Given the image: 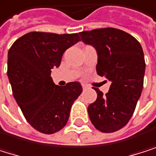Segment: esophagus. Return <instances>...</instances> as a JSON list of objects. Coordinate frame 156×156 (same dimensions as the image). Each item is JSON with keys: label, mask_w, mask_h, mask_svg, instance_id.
<instances>
[{"label": "esophagus", "mask_w": 156, "mask_h": 156, "mask_svg": "<svg viewBox=\"0 0 156 156\" xmlns=\"http://www.w3.org/2000/svg\"><path fill=\"white\" fill-rule=\"evenodd\" d=\"M82 87H83V90L87 88V85H85V84H82Z\"/></svg>", "instance_id": "obj_1"}]
</instances>
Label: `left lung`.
<instances>
[{
    "mask_svg": "<svg viewBox=\"0 0 156 156\" xmlns=\"http://www.w3.org/2000/svg\"><path fill=\"white\" fill-rule=\"evenodd\" d=\"M79 34L85 44L97 51L98 74L112 83L106 95L94 87L98 97L87 108L89 119L101 132H115L128 123L141 95L145 73L142 47L133 36L118 29H96Z\"/></svg>",
    "mask_w": 156,
    "mask_h": 156,
    "instance_id": "left-lung-1",
    "label": "left lung"
}]
</instances>
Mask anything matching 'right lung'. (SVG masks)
<instances>
[{"label":"right lung","instance_id":"1","mask_svg":"<svg viewBox=\"0 0 156 156\" xmlns=\"http://www.w3.org/2000/svg\"><path fill=\"white\" fill-rule=\"evenodd\" d=\"M79 41L77 33L32 31L18 38L8 51L7 75L13 96L26 120L41 133H56L66 126L83 91L78 82L59 87L51 77L63 53Z\"/></svg>","mask_w":156,"mask_h":156}]
</instances>
